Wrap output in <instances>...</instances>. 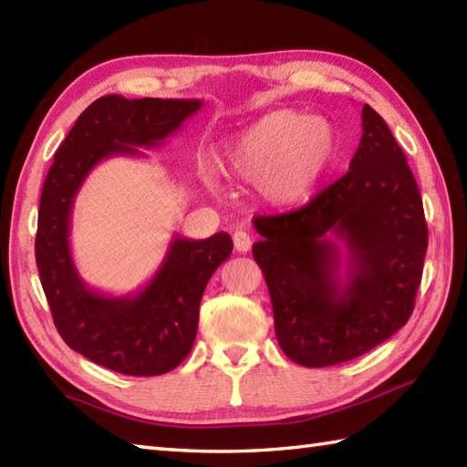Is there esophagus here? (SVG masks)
I'll list each match as a JSON object with an SVG mask.
<instances>
[{
  "instance_id": "esophagus-1",
  "label": "esophagus",
  "mask_w": 467,
  "mask_h": 467,
  "mask_svg": "<svg viewBox=\"0 0 467 467\" xmlns=\"http://www.w3.org/2000/svg\"><path fill=\"white\" fill-rule=\"evenodd\" d=\"M233 243H234V249L239 251V253L251 251V244H253L249 233H244V231H236V233L233 234Z\"/></svg>"
}]
</instances>
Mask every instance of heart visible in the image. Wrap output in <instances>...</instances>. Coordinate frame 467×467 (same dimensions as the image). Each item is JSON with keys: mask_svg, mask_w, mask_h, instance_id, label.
Wrapping results in <instances>:
<instances>
[{"mask_svg": "<svg viewBox=\"0 0 467 467\" xmlns=\"http://www.w3.org/2000/svg\"><path fill=\"white\" fill-rule=\"evenodd\" d=\"M337 156L339 138L325 118L281 108L228 138L221 164L234 178L259 182L266 202L291 206L309 198ZM204 182L214 186V174L206 172Z\"/></svg>", "mask_w": 467, "mask_h": 467, "instance_id": "obj_1", "label": "heart"}]
</instances>
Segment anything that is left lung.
I'll return each mask as SVG.
<instances>
[{
	"label": "left lung",
	"mask_w": 467,
	"mask_h": 467,
	"mask_svg": "<svg viewBox=\"0 0 467 467\" xmlns=\"http://www.w3.org/2000/svg\"><path fill=\"white\" fill-rule=\"evenodd\" d=\"M361 122L349 172L299 211L253 221L276 341L303 367L345 363L389 339L421 283L428 224L418 182L371 106Z\"/></svg>",
	"instance_id": "obj_1"
}]
</instances>
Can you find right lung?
I'll return each instance as SVG.
<instances>
[{
  "instance_id": "1",
  "label": "right lung",
  "mask_w": 467,
  "mask_h": 467,
  "mask_svg": "<svg viewBox=\"0 0 467 467\" xmlns=\"http://www.w3.org/2000/svg\"><path fill=\"white\" fill-rule=\"evenodd\" d=\"M202 100H128L108 94L78 118L39 198L36 263L57 333L69 349L124 375L172 371L194 345L206 283L233 253V239L216 233L191 241L174 236L161 269L140 291L110 296L90 289L69 249L74 198L96 164L112 156H142L140 148L164 144Z\"/></svg>"
}]
</instances>
